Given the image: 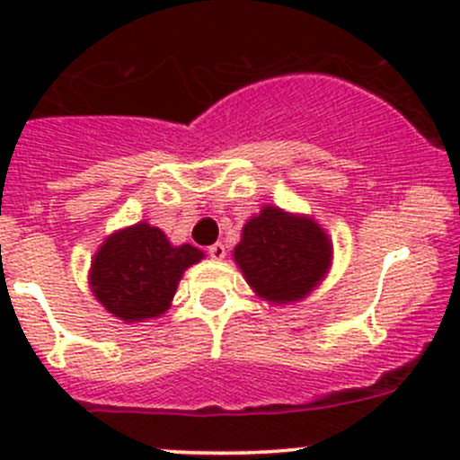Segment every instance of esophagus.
Instances as JSON below:
<instances>
[{"label":"esophagus","instance_id":"obj_1","mask_svg":"<svg viewBox=\"0 0 460 460\" xmlns=\"http://www.w3.org/2000/svg\"><path fill=\"white\" fill-rule=\"evenodd\" d=\"M208 256H211L213 260H222V258H225V256H226L225 244H222V243L211 244V247H208Z\"/></svg>","mask_w":460,"mask_h":460}]
</instances>
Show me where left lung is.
Wrapping results in <instances>:
<instances>
[{
    "label": "left lung",
    "instance_id": "1",
    "mask_svg": "<svg viewBox=\"0 0 460 460\" xmlns=\"http://www.w3.org/2000/svg\"><path fill=\"white\" fill-rule=\"evenodd\" d=\"M234 260L260 298L273 305L296 303L329 271L332 240L312 217L267 204L243 226Z\"/></svg>",
    "mask_w": 460,
    "mask_h": 460
}]
</instances>
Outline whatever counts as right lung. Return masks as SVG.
<instances>
[{"instance_id": "obj_1", "label": "right lung", "mask_w": 460, "mask_h": 460, "mask_svg": "<svg viewBox=\"0 0 460 460\" xmlns=\"http://www.w3.org/2000/svg\"><path fill=\"white\" fill-rule=\"evenodd\" d=\"M202 256L191 244L173 247L157 226L140 222L104 240L91 264V289L115 318L142 323L171 307L184 269Z\"/></svg>"}]
</instances>
